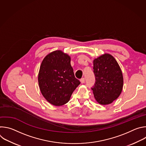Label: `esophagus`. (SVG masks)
Wrapping results in <instances>:
<instances>
[{
  "label": "esophagus",
  "instance_id": "esophagus-1",
  "mask_svg": "<svg viewBox=\"0 0 146 146\" xmlns=\"http://www.w3.org/2000/svg\"><path fill=\"white\" fill-rule=\"evenodd\" d=\"M80 82L82 83V84H83V83L85 82V78H82L80 79Z\"/></svg>",
  "mask_w": 146,
  "mask_h": 146
}]
</instances>
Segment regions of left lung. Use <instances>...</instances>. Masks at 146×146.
Instances as JSON below:
<instances>
[{
  "instance_id": "1",
  "label": "left lung",
  "mask_w": 146,
  "mask_h": 146,
  "mask_svg": "<svg viewBox=\"0 0 146 146\" xmlns=\"http://www.w3.org/2000/svg\"><path fill=\"white\" fill-rule=\"evenodd\" d=\"M95 82L93 87L94 97L100 105H108L118 98L123 87L121 70L115 58L108 54L94 60Z\"/></svg>"
}]
</instances>
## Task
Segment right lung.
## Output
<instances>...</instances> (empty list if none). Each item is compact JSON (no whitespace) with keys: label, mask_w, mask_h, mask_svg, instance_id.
<instances>
[{"label":"right lung","mask_w":146,"mask_h":146,"mask_svg":"<svg viewBox=\"0 0 146 146\" xmlns=\"http://www.w3.org/2000/svg\"><path fill=\"white\" fill-rule=\"evenodd\" d=\"M40 90L45 99L56 106L70 100L80 84L70 65V57L61 51L47 55L42 61L38 75Z\"/></svg>","instance_id":"right-lung-1"}]
</instances>
